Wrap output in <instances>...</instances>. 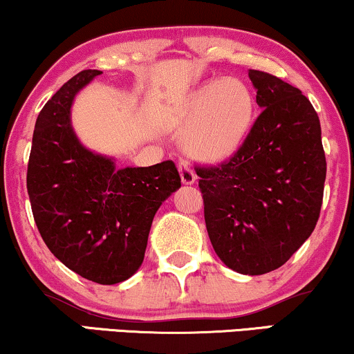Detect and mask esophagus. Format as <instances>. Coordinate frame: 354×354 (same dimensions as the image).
Masks as SVG:
<instances>
[{"instance_id": "1", "label": "esophagus", "mask_w": 354, "mask_h": 354, "mask_svg": "<svg viewBox=\"0 0 354 354\" xmlns=\"http://www.w3.org/2000/svg\"><path fill=\"white\" fill-rule=\"evenodd\" d=\"M180 174H181V181L185 185H193L196 181V173L193 171V168L186 163V161H181L180 163Z\"/></svg>"}]
</instances>
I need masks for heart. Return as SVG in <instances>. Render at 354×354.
Instances as JSON below:
<instances>
[{"instance_id":"b5f03b06","label":"heart","mask_w":354,"mask_h":354,"mask_svg":"<svg viewBox=\"0 0 354 354\" xmlns=\"http://www.w3.org/2000/svg\"><path fill=\"white\" fill-rule=\"evenodd\" d=\"M254 112V95L242 80L219 79L201 85L178 112V125L188 130L186 150L203 161L227 158L244 142Z\"/></svg>"}]
</instances>
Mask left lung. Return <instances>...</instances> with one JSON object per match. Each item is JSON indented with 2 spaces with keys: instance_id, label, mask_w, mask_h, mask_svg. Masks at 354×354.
<instances>
[{
  "instance_id": "8db88e82",
  "label": "left lung",
  "mask_w": 354,
  "mask_h": 354,
  "mask_svg": "<svg viewBox=\"0 0 354 354\" xmlns=\"http://www.w3.org/2000/svg\"><path fill=\"white\" fill-rule=\"evenodd\" d=\"M262 109L229 160L196 166L211 244L229 269L282 267L320 218L326 160L313 105L293 85L249 71Z\"/></svg>"
}]
</instances>
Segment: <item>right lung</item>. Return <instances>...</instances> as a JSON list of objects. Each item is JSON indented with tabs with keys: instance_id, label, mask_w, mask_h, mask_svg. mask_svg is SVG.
Wrapping results in <instances>:
<instances>
[{
	"instance_id": "1",
	"label": "right lung",
	"mask_w": 354,
	"mask_h": 354,
	"mask_svg": "<svg viewBox=\"0 0 354 354\" xmlns=\"http://www.w3.org/2000/svg\"><path fill=\"white\" fill-rule=\"evenodd\" d=\"M100 71H82L37 115L28 163V194L42 241L67 269L95 283L130 279L145 257L161 203L181 186L171 160L145 168L82 147L71 125L75 93Z\"/></svg>"
}]
</instances>
